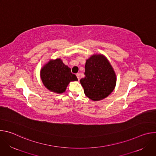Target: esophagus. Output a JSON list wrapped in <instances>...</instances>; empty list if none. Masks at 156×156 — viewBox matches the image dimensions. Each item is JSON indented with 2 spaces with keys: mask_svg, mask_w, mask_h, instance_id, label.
<instances>
[{
  "mask_svg": "<svg viewBox=\"0 0 156 156\" xmlns=\"http://www.w3.org/2000/svg\"><path fill=\"white\" fill-rule=\"evenodd\" d=\"M80 73H76V77H77V78H78V81L80 80Z\"/></svg>",
  "mask_w": 156,
  "mask_h": 156,
  "instance_id": "34e87169",
  "label": "esophagus"
}]
</instances>
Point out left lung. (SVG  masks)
I'll list each match as a JSON object with an SVG mask.
<instances>
[{
    "label": "left lung",
    "instance_id": "1",
    "mask_svg": "<svg viewBox=\"0 0 156 156\" xmlns=\"http://www.w3.org/2000/svg\"><path fill=\"white\" fill-rule=\"evenodd\" d=\"M85 77L80 80L85 95L96 101L107 98L116 85V75L107 58L102 54H94L86 60Z\"/></svg>",
    "mask_w": 156,
    "mask_h": 156
}]
</instances>
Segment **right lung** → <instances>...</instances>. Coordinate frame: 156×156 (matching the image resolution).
Returning a JSON list of instances; mask_svg holds the SVG:
<instances>
[{
	"label": "right lung",
	"mask_w": 156,
	"mask_h": 156,
	"mask_svg": "<svg viewBox=\"0 0 156 156\" xmlns=\"http://www.w3.org/2000/svg\"><path fill=\"white\" fill-rule=\"evenodd\" d=\"M40 76L44 86L57 94L64 93L70 82L78 81L76 75L72 73L70 68L60 58L51 60L44 65Z\"/></svg>",
	"instance_id": "add662e5"
}]
</instances>
